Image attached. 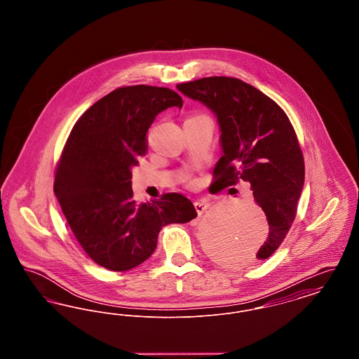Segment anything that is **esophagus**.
<instances>
[{"label": "esophagus", "mask_w": 359, "mask_h": 359, "mask_svg": "<svg viewBox=\"0 0 359 359\" xmlns=\"http://www.w3.org/2000/svg\"><path fill=\"white\" fill-rule=\"evenodd\" d=\"M194 205H195V210H196L198 215H202L205 210L208 208L210 203H208L205 199H199V201H196V202L194 203Z\"/></svg>", "instance_id": "1"}]
</instances>
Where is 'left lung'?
<instances>
[{"label":"left lung","instance_id":"8db88e82","mask_svg":"<svg viewBox=\"0 0 359 359\" xmlns=\"http://www.w3.org/2000/svg\"><path fill=\"white\" fill-rule=\"evenodd\" d=\"M176 88L217 117L222 157L214 167L217 180L211 188L234 186L239 179L250 184L269 224V236L256 255L266 259L288 234L304 186V158L292 123L277 103L237 78L210 76ZM214 250L223 262H242L231 242Z\"/></svg>","mask_w":359,"mask_h":359}]
</instances>
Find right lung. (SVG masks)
<instances>
[{
	"label": "right lung",
	"mask_w": 359,
	"mask_h": 359,
	"mask_svg": "<svg viewBox=\"0 0 359 359\" xmlns=\"http://www.w3.org/2000/svg\"><path fill=\"white\" fill-rule=\"evenodd\" d=\"M177 106L165 87H120L94 103L74 125L55 173L53 192L87 256L125 272L154 255L165 224L196 218L182 194L137 205L132 168L147 151V132L158 113Z\"/></svg>",
	"instance_id": "1"
}]
</instances>
